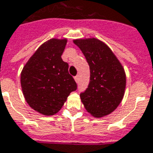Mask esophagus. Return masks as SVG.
<instances>
[{
    "label": "esophagus",
    "instance_id": "1",
    "mask_svg": "<svg viewBox=\"0 0 153 153\" xmlns=\"http://www.w3.org/2000/svg\"><path fill=\"white\" fill-rule=\"evenodd\" d=\"M74 78H75V81H76V82L78 83L79 82V76H76Z\"/></svg>",
    "mask_w": 153,
    "mask_h": 153
}]
</instances>
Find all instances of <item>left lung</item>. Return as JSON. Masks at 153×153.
<instances>
[{
	"instance_id": "8db88e82",
	"label": "left lung",
	"mask_w": 153,
	"mask_h": 153,
	"mask_svg": "<svg viewBox=\"0 0 153 153\" xmlns=\"http://www.w3.org/2000/svg\"><path fill=\"white\" fill-rule=\"evenodd\" d=\"M90 67V82L81 92L86 110L96 117L110 114L122 102L126 87L123 66L108 46L96 38L75 40Z\"/></svg>"
}]
</instances>
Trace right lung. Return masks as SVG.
Segmentation results:
<instances>
[{
  "label": "right lung",
  "mask_w": 153,
  "mask_h": 153,
  "mask_svg": "<svg viewBox=\"0 0 153 153\" xmlns=\"http://www.w3.org/2000/svg\"><path fill=\"white\" fill-rule=\"evenodd\" d=\"M66 40L51 39L39 47L21 74L22 91L31 108L46 116L58 112L77 88L62 59Z\"/></svg>",
  "instance_id": "add662e5"
}]
</instances>
